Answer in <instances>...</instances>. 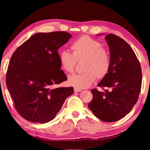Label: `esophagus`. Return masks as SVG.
Wrapping results in <instances>:
<instances>
[{
  "label": "esophagus",
  "instance_id": "34e87169",
  "mask_svg": "<svg viewBox=\"0 0 150 150\" xmlns=\"http://www.w3.org/2000/svg\"><path fill=\"white\" fill-rule=\"evenodd\" d=\"M74 91H75V92H80L82 91V90L80 88H74Z\"/></svg>",
  "mask_w": 150,
  "mask_h": 150
}]
</instances>
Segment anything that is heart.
I'll return each mask as SVG.
<instances>
[{
  "label": "heart",
  "instance_id": "obj_1",
  "mask_svg": "<svg viewBox=\"0 0 150 150\" xmlns=\"http://www.w3.org/2000/svg\"><path fill=\"white\" fill-rule=\"evenodd\" d=\"M99 41L82 36L71 45L72 53L62 50L59 54L60 63L66 73L75 71L77 62L84 60L81 73L69 76L68 83L78 88H86L93 83L97 77L103 78L110 71L111 56L109 50Z\"/></svg>",
  "mask_w": 150,
  "mask_h": 150
}]
</instances>
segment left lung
Returning a JSON list of instances; mask_svg holds the SVG:
<instances>
[{"label": "left lung", "mask_w": 150, "mask_h": 150, "mask_svg": "<svg viewBox=\"0 0 150 150\" xmlns=\"http://www.w3.org/2000/svg\"><path fill=\"white\" fill-rule=\"evenodd\" d=\"M105 39L110 47L111 67L98 84L104 91L91 90L93 98L88 108L101 120L111 122L125 117L137 102L142 70L135 52L125 40L112 33Z\"/></svg>", "instance_id": "1"}]
</instances>
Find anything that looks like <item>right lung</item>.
Returning <instances> with one entry per match:
<instances>
[{"label": "right lung", "mask_w": 150, "mask_h": 150, "mask_svg": "<svg viewBox=\"0 0 150 150\" xmlns=\"http://www.w3.org/2000/svg\"><path fill=\"white\" fill-rule=\"evenodd\" d=\"M71 37L66 31L38 33L18 47L6 73L15 110L26 120L46 123L58 113L73 87L53 88L67 79L58 49Z\"/></svg>", "instance_id": "obj_1"}]
</instances>
